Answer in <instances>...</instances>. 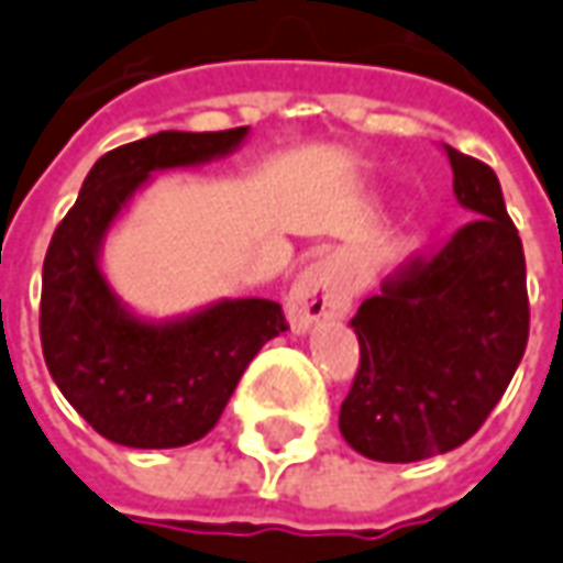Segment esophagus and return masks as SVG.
Listing matches in <instances>:
<instances>
[{
    "mask_svg": "<svg viewBox=\"0 0 563 563\" xmlns=\"http://www.w3.org/2000/svg\"><path fill=\"white\" fill-rule=\"evenodd\" d=\"M350 307H353V288L338 266V260L331 256L309 263L307 269L294 278L288 300H285L288 322L297 334L328 319H343Z\"/></svg>",
    "mask_w": 563,
    "mask_h": 563,
    "instance_id": "1",
    "label": "esophagus"
}]
</instances>
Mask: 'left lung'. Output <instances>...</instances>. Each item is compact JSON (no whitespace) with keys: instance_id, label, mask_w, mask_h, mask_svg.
I'll list each match as a JSON object with an SVG mask.
<instances>
[{"instance_id":"8db88e82","label":"left lung","mask_w":563,"mask_h":563,"mask_svg":"<svg viewBox=\"0 0 563 563\" xmlns=\"http://www.w3.org/2000/svg\"><path fill=\"white\" fill-rule=\"evenodd\" d=\"M455 201L471 220L431 260H412L368 297L350 328L360 372L341 433L375 462H421L481 431L518 372L527 263L496 173L446 148Z\"/></svg>"}]
</instances>
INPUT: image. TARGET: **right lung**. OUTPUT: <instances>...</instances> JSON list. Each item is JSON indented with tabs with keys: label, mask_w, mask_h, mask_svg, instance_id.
I'll return each instance as SVG.
<instances>
[{
	"label": "right lung",
	"mask_w": 563,
	"mask_h": 563,
	"mask_svg": "<svg viewBox=\"0 0 563 563\" xmlns=\"http://www.w3.org/2000/svg\"><path fill=\"white\" fill-rule=\"evenodd\" d=\"M247 132L167 130L108 151L52 235L40 307L45 365L64 399L111 443L176 449L207 437L260 346L288 331L282 307L263 297L148 319L120 300L101 269L104 238L154 173L229 157Z\"/></svg>",
	"instance_id": "right-lung-1"
}]
</instances>
